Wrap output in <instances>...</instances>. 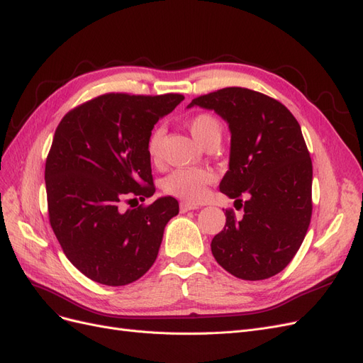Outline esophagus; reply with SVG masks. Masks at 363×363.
Instances as JSON below:
<instances>
[{"instance_id":"obj_1","label":"esophagus","mask_w":363,"mask_h":363,"mask_svg":"<svg viewBox=\"0 0 363 363\" xmlns=\"http://www.w3.org/2000/svg\"><path fill=\"white\" fill-rule=\"evenodd\" d=\"M195 208H199L195 204H189V203H182L180 204V212L182 213H186V212H189V211H195Z\"/></svg>"}]
</instances>
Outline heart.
I'll list each match as a JSON object with an SVG mask.
<instances>
[{"label": "heart", "instance_id": "heart-1", "mask_svg": "<svg viewBox=\"0 0 363 363\" xmlns=\"http://www.w3.org/2000/svg\"><path fill=\"white\" fill-rule=\"evenodd\" d=\"M189 128L195 140L201 145H206L207 142L212 139H221L223 133L219 121L208 113H201L192 118L189 123ZM160 139L162 130H152V133L150 135L147 142V151L151 159H156L159 156ZM213 180V172L206 168L175 169L163 179L162 188L164 192L172 196H177V199L189 203H199L206 196L207 186L212 184Z\"/></svg>", "mask_w": 363, "mask_h": 363}]
</instances>
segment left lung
Segmentation results:
<instances>
[{
  "instance_id": "8db88e82",
  "label": "left lung",
  "mask_w": 363,
  "mask_h": 363,
  "mask_svg": "<svg viewBox=\"0 0 363 363\" xmlns=\"http://www.w3.org/2000/svg\"><path fill=\"white\" fill-rule=\"evenodd\" d=\"M221 116L230 130L228 171L219 191L242 206L212 239V255L232 276L265 280L288 267L312 216V160L294 115L274 98L244 87L195 98L189 107Z\"/></svg>"
}]
</instances>
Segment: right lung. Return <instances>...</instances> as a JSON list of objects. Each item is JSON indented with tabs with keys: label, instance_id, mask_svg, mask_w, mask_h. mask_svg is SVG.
I'll use <instances>...</instances> for the list:
<instances>
[{
	"label": "right lung",
	"instance_id": "add662e5",
	"mask_svg": "<svg viewBox=\"0 0 363 363\" xmlns=\"http://www.w3.org/2000/svg\"><path fill=\"white\" fill-rule=\"evenodd\" d=\"M183 100L106 94L65 115L54 133L45 164L50 223L69 262L96 283L124 286L144 276L179 213L172 196L127 211L119 204L125 195H155L147 142Z\"/></svg>",
	"mask_w": 363,
	"mask_h": 363
}]
</instances>
